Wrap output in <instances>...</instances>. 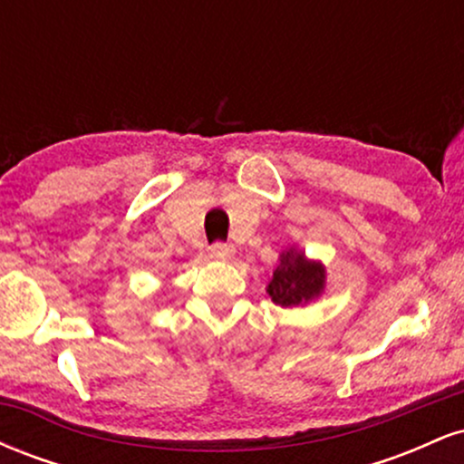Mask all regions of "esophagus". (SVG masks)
<instances>
[{
	"instance_id": "1",
	"label": "esophagus",
	"mask_w": 464,
	"mask_h": 464,
	"mask_svg": "<svg viewBox=\"0 0 464 464\" xmlns=\"http://www.w3.org/2000/svg\"><path fill=\"white\" fill-rule=\"evenodd\" d=\"M233 253H236L233 246H228V244H220V242L214 244V246H211V250H209L211 257L220 259V262H225V259H231Z\"/></svg>"
}]
</instances>
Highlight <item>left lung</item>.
Wrapping results in <instances>:
<instances>
[{
	"instance_id": "1",
	"label": "left lung",
	"mask_w": 464,
	"mask_h": 464,
	"mask_svg": "<svg viewBox=\"0 0 464 464\" xmlns=\"http://www.w3.org/2000/svg\"><path fill=\"white\" fill-rule=\"evenodd\" d=\"M327 287V268L321 259H310L305 250L290 246L281 250L273 279L266 292L279 307H305L318 301Z\"/></svg>"
}]
</instances>
